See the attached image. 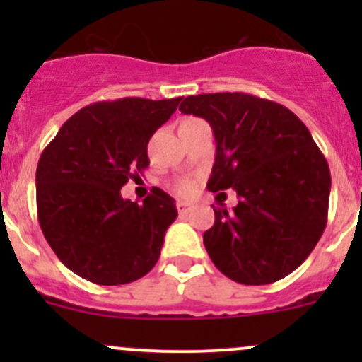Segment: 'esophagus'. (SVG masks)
<instances>
[{"label":"esophagus","mask_w":362,"mask_h":362,"mask_svg":"<svg viewBox=\"0 0 362 362\" xmlns=\"http://www.w3.org/2000/svg\"><path fill=\"white\" fill-rule=\"evenodd\" d=\"M194 208H196V204H194V203L177 202V210H178V214H180V215H187V214H191V211L194 210Z\"/></svg>","instance_id":"esophagus-1"}]
</instances>
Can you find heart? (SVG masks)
I'll list each match as a JSON object with an SVG mask.
<instances>
[{
	"instance_id": "b5f03b06",
	"label": "heart",
	"mask_w": 362,
	"mask_h": 362,
	"mask_svg": "<svg viewBox=\"0 0 362 362\" xmlns=\"http://www.w3.org/2000/svg\"><path fill=\"white\" fill-rule=\"evenodd\" d=\"M194 184H192V182H180V184H178V192H180L182 196H191L192 192H194Z\"/></svg>"
}]
</instances>
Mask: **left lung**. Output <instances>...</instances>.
I'll return each instance as SVG.
<instances>
[{
    "mask_svg": "<svg viewBox=\"0 0 362 362\" xmlns=\"http://www.w3.org/2000/svg\"><path fill=\"white\" fill-rule=\"evenodd\" d=\"M180 112L214 129L208 191L238 196L233 211L214 208L203 235L211 262L245 286L293 273L322 236L329 206V166L308 127L284 105L245 93L187 96Z\"/></svg>",
    "mask_w": 362,
    "mask_h": 362,
    "instance_id": "8db88e82",
    "label": "left lung"
}]
</instances>
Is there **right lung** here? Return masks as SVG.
Wrapping results in <instances>:
<instances>
[{"label": "right lung", "mask_w": 362, "mask_h": 362, "mask_svg": "<svg viewBox=\"0 0 362 362\" xmlns=\"http://www.w3.org/2000/svg\"><path fill=\"white\" fill-rule=\"evenodd\" d=\"M182 98H122L87 105L71 115L42 152L36 210L59 261L98 286H122L158 262L177 204L154 187L144 204L120 196L151 164L147 145Z\"/></svg>", "instance_id": "1"}]
</instances>
